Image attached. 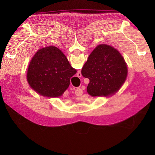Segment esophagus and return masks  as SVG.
I'll use <instances>...</instances> for the list:
<instances>
[{
  "mask_svg": "<svg viewBox=\"0 0 155 155\" xmlns=\"http://www.w3.org/2000/svg\"><path fill=\"white\" fill-rule=\"evenodd\" d=\"M78 92H79L80 93H81V94H83V91H82L81 89H79V88H78Z\"/></svg>",
  "mask_w": 155,
  "mask_h": 155,
  "instance_id": "obj_1",
  "label": "esophagus"
}]
</instances>
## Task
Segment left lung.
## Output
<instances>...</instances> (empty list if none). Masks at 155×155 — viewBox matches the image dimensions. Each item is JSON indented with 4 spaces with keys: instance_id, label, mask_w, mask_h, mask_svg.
I'll list each match as a JSON object with an SVG mask.
<instances>
[{
    "instance_id": "1",
    "label": "left lung",
    "mask_w": 155,
    "mask_h": 155,
    "mask_svg": "<svg viewBox=\"0 0 155 155\" xmlns=\"http://www.w3.org/2000/svg\"><path fill=\"white\" fill-rule=\"evenodd\" d=\"M89 79L87 92L92 97H108L120 89L126 81L127 63L117 49L99 45L91 52L81 71Z\"/></svg>"
}]
</instances>
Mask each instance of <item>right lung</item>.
Listing matches in <instances>:
<instances>
[{
    "label": "right lung",
    "instance_id": "add662e5",
    "mask_svg": "<svg viewBox=\"0 0 155 155\" xmlns=\"http://www.w3.org/2000/svg\"><path fill=\"white\" fill-rule=\"evenodd\" d=\"M77 72L60 49L54 46L41 48L28 65L27 81L32 89L43 97H59Z\"/></svg>",
    "mask_w": 155,
    "mask_h": 155
}]
</instances>
